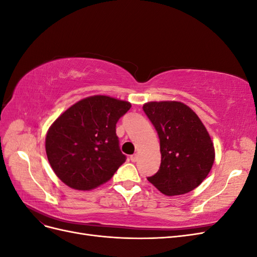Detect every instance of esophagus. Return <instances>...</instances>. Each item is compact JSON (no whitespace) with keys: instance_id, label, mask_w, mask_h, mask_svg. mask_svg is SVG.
<instances>
[{"instance_id":"1","label":"esophagus","mask_w":257,"mask_h":257,"mask_svg":"<svg viewBox=\"0 0 257 257\" xmlns=\"http://www.w3.org/2000/svg\"><path fill=\"white\" fill-rule=\"evenodd\" d=\"M137 160H138V154L131 155V161L132 162H137Z\"/></svg>"}]
</instances>
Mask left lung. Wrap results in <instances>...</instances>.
<instances>
[{"mask_svg": "<svg viewBox=\"0 0 257 257\" xmlns=\"http://www.w3.org/2000/svg\"><path fill=\"white\" fill-rule=\"evenodd\" d=\"M143 109L158 132L161 166L148 181L168 196L189 193L205 180L214 147L198 115L181 102H149Z\"/></svg>", "mask_w": 257, "mask_h": 257, "instance_id": "obj_1", "label": "left lung"}]
</instances>
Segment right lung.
Listing matches in <instances>:
<instances>
[{
  "instance_id": "add662e5",
  "label": "right lung",
  "mask_w": 257,
  "mask_h": 257,
  "mask_svg": "<svg viewBox=\"0 0 257 257\" xmlns=\"http://www.w3.org/2000/svg\"><path fill=\"white\" fill-rule=\"evenodd\" d=\"M131 103L106 95L77 102L52 123L46 153L62 182L89 191L107 182L126 160L119 147L115 124Z\"/></svg>"
}]
</instances>
